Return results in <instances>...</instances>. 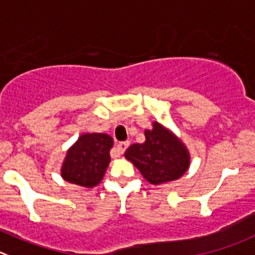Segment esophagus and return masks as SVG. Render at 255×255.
Returning <instances> with one entry per match:
<instances>
[{
  "label": "esophagus",
  "mask_w": 255,
  "mask_h": 255,
  "mask_svg": "<svg viewBox=\"0 0 255 255\" xmlns=\"http://www.w3.org/2000/svg\"><path fill=\"white\" fill-rule=\"evenodd\" d=\"M129 146L128 142H120V143H117V151L120 152V153H125V151L127 149V147Z\"/></svg>",
  "instance_id": "esophagus-1"
}]
</instances>
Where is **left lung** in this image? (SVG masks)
<instances>
[{
    "mask_svg": "<svg viewBox=\"0 0 255 255\" xmlns=\"http://www.w3.org/2000/svg\"><path fill=\"white\" fill-rule=\"evenodd\" d=\"M144 143L128 147L125 156L153 185L173 181L189 168V152L184 144L160 123L154 122L151 130L144 132Z\"/></svg>",
    "mask_w": 255,
    "mask_h": 255,
    "instance_id": "8db88e82",
    "label": "left lung"
}]
</instances>
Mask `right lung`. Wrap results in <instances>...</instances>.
<instances>
[{
  "label": "right lung",
  "mask_w": 255,
  "mask_h": 255,
  "mask_svg": "<svg viewBox=\"0 0 255 255\" xmlns=\"http://www.w3.org/2000/svg\"><path fill=\"white\" fill-rule=\"evenodd\" d=\"M113 139L104 133L80 135L77 143L66 153L61 168L64 180L85 187L98 185L111 161Z\"/></svg>",
  "instance_id": "right-lung-1"
}]
</instances>
